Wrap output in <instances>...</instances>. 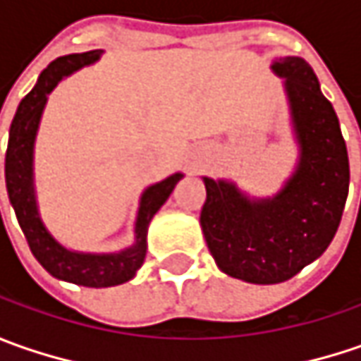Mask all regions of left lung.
Listing matches in <instances>:
<instances>
[{
  "instance_id": "1",
  "label": "left lung",
  "mask_w": 361,
  "mask_h": 361,
  "mask_svg": "<svg viewBox=\"0 0 361 361\" xmlns=\"http://www.w3.org/2000/svg\"><path fill=\"white\" fill-rule=\"evenodd\" d=\"M298 146L293 173L271 197H251L229 178L202 176L201 229L216 267L247 283H281L324 255L350 188L340 120L303 58H277Z\"/></svg>"
}]
</instances>
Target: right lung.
<instances>
[{
    "instance_id": "right-lung-1",
    "label": "right lung",
    "mask_w": 361,
    "mask_h": 361,
    "mask_svg": "<svg viewBox=\"0 0 361 361\" xmlns=\"http://www.w3.org/2000/svg\"><path fill=\"white\" fill-rule=\"evenodd\" d=\"M102 54L104 49L68 54L49 63L39 74L32 92L18 106V112L11 120L6 152L7 197L16 211L18 223L27 239L32 253L39 261V265L56 279L84 285V287H114L130 281L145 261L146 235L152 216L169 201L176 183L185 176L183 173H174L142 190L136 221H134V243L126 249H120L114 253L74 251L58 241L46 227L39 213L34 173L35 138L39 130L42 114L48 104V96L63 78L72 76L84 66L96 63Z\"/></svg>"
}]
</instances>
